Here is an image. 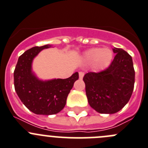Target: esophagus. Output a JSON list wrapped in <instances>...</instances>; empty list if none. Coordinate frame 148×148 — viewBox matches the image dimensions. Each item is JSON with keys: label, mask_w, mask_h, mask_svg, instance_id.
Masks as SVG:
<instances>
[{"label": "esophagus", "mask_w": 148, "mask_h": 148, "mask_svg": "<svg viewBox=\"0 0 148 148\" xmlns=\"http://www.w3.org/2000/svg\"><path fill=\"white\" fill-rule=\"evenodd\" d=\"M84 76V72H79V78L80 79H82Z\"/></svg>", "instance_id": "34e87169"}]
</instances>
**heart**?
Instances as JSON below:
<instances>
[{
    "mask_svg": "<svg viewBox=\"0 0 148 148\" xmlns=\"http://www.w3.org/2000/svg\"><path fill=\"white\" fill-rule=\"evenodd\" d=\"M84 58L87 62H94L97 69L108 67L112 58V52L109 49L93 48L84 53Z\"/></svg>",
    "mask_w": 148,
    "mask_h": 148,
    "instance_id": "1",
    "label": "heart"
}]
</instances>
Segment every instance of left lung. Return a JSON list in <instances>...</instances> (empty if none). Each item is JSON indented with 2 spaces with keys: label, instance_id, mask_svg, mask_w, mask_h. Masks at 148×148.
Returning <instances> with one entry per match:
<instances>
[{
  "label": "left lung",
  "instance_id": "left-lung-1",
  "mask_svg": "<svg viewBox=\"0 0 148 148\" xmlns=\"http://www.w3.org/2000/svg\"><path fill=\"white\" fill-rule=\"evenodd\" d=\"M115 57L108 68L84 75L86 94L90 106L97 112L113 114L130 99L134 86L132 58L122 49L114 48Z\"/></svg>",
  "mask_w": 148,
  "mask_h": 148
}]
</instances>
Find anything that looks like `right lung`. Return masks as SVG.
Returning a JSON list of instances; mask_svg holds the SVG:
<instances>
[{"instance_id": "add662e5", "label": "right lung", "mask_w": 148, "mask_h": 148, "mask_svg": "<svg viewBox=\"0 0 148 148\" xmlns=\"http://www.w3.org/2000/svg\"><path fill=\"white\" fill-rule=\"evenodd\" d=\"M51 45L35 46L25 51L18 59L14 72V88L18 97L28 110L37 115H54L65 106L66 100L75 81L76 72L66 79L43 81L32 72V62L36 56Z\"/></svg>"}]
</instances>
